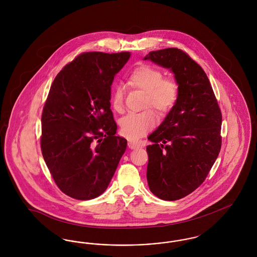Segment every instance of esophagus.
<instances>
[{
    "mask_svg": "<svg viewBox=\"0 0 257 257\" xmlns=\"http://www.w3.org/2000/svg\"><path fill=\"white\" fill-rule=\"evenodd\" d=\"M128 147L129 148H131V149H135V148H138V147H140V146L137 144V143H135V142H128Z\"/></svg>",
    "mask_w": 257,
    "mask_h": 257,
    "instance_id": "esophagus-1",
    "label": "esophagus"
}]
</instances>
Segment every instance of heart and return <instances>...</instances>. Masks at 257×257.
I'll return each mask as SVG.
<instances>
[{
    "mask_svg": "<svg viewBox=\"0 0 257 257\" xmlns=\"http://www.w3.org/2000/svg\"><path fill=\"white\" fill-rule=\"evenodd\" d=\"M158 68L143 64L135 68L129 76V84L147 93L146 107H152L160 112L172 109L178 97V86L172 79L163 78ZM111 106L113 110L121 111L124 105V89L116 86L111 93ZM157 117L152 110L140 113H128L120 119V130L126 138L139 140L154 128Z\"/></svg>",
    "mask_w": 257,
    "mask_h": 257,
    "instance_id": "b5f03b06",
    "label": "heart"
}]
</instances>
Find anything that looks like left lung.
Listing matches in <instances>:
<instances>
[{"instance_id": "1", "label": "left lung", "mask_w": 257, "mask_h": 257, "mask_svg": "<svg viewBox=\"0 0 257 257\" xmlns=\"http://www.w3.org/2000/svg\"><path fill=\"white\" fill-rule=\"evenodd\" d=\"M174 74L175 105L149 135L147 182L164 200H176L205 180L220 153L221 112L204 70L177 48L149 52L144 59Z\"/></svg>"}]
</instances>
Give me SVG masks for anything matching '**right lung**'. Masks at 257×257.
<instances>
[{"label": "right lung", "mask_w": 257, "mask_h": 257, "mask_svg": "<svg viewBox=\"0 0 257 257\" xmlns=\"http://www.w3.org/2000/svg\"><path fill=\"white\" fill-rule=\"evenodd\" d=\"M130 52H87L65 65L51 86L41 116V151L65 195L92 199L108 188L127 141L116 133L110 86Z\"/></svg>", "instance_id": "add662e5"}]
</instances>
